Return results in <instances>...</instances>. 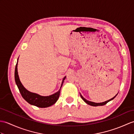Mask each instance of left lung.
Instances as JSON below:
<instances>
[{"instance_id": "1", "label": "left lung", "mask_w": 134, "mask_h": 134, "mask_svg": "<svg viewBox=\"0 0 134 134\" xmlns=\"http://www.w3.org/2000/svg\"><path fill=\"white\" fill-rule=\"evenodd\" d=\"M117 95H118V94L115 96L114 97H113V98H111V99H110V100H107V101H105L104 102H102V103H95V102H91V101H88L87 100H86L85 98H84L83 97V96L81 94H80V97L82 98V99L87 104H89L90 105H92V106H99V105H103L106 104L108 102H110V101H111L112 100H113V99L116 97Z\"/></svg>"}]
</instances>
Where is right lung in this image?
Here are the masks:
<instances>
[{"label": "right lung", "mask_w": 134, "mask_h": 134, "mask_svg": "<svg viewBox=\"0 0 134 134\" xmlns=\"http://www.w3.org/2000/svg\"><path fill=\"white\" fill-rule=\"evenodd\" d=\"M66 76H64L62 80L61 84V86L59 91L55 94L51 95L49 96H43L39 94H35L31 92L28 91L24 87L22 84L20 82L18 72V62L15 66V80L16 82V85L19 88V90L20 92V94L24 98L25 100H26L31 105H35L36 107L40 108H46L51 106V105L54 104L58 100V98L59 97L61 88L62 85L63 84L64 79H66Z\"/></svg>", "instance_id": "1"}]
</instances>
